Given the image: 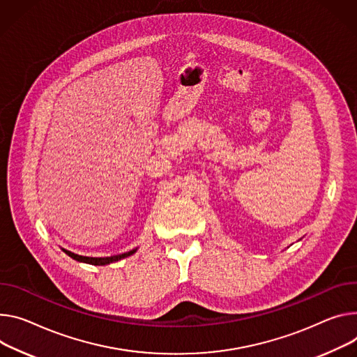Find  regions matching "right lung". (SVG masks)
<instances>
[{"instance_id": "1", "label": "right lung", "mask_w": 357, "mask_h": 357, "mask_svg": "<svg viewBox=\"0 0 357 357\" xmlns=\"http://www.w3.org/2000/svg\"><path fill=\"white\" fill-rule=\"evenodd\" d=\"M62 250L66 252L70 257L75 259V261H78V262H84V264H89V265H96V266H104V265H109L112 262H118V261H121V259L131 256V255H134L137 252V249H132V250L121 253V255H114V256H107V257H89V256H81V255L73 253V252L66 250V249H62Z\"/></svg>"}]
</instances>
